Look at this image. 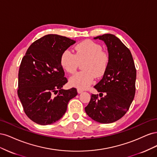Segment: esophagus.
<instances>
[{
  "label": "esophagus",
  "instance_id": "esophagus-1",
  "mask_svg": "<svg viewBox=\"0 0 157 157\" xmlns=\"http://www.w3.org/2000/svg\"><path fill=\"white\" fill-rule=\"evenodd\" d=\"M77 92H78V94H81L82 92H83V90H80V89H78V90H77Z\"/></svg>",
  "mask_w": 157,
  "mask_h": 157
}]
</instances>
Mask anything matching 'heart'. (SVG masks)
<instances>
[{
	"label": "heart",
	"instance_id": "1",
	"mask_svg": "<svg viewBox=\"0 0 157 157\" xmlns=\"http://www.w3.org/2000/svg\"><path fill=\"white\" fill-rule=\"evenodd\" d=\"M75 53L69 50H64L60 61L63 68L69 73H74L77 69L78 61L85 60L81 72L76 73L69 78L71 86L80 90L88 88L95 76L101 77L105 72L109 64V56L103 52L101 46L92 40H86L75 46Z\"/></svg>",
	"mask_w": 157,
	"mask_h": 157
}]
</instances>
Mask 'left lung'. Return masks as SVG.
Returning <instances> with one entry per match:
<instances>
[{"label":"left lung","instance_id":"8db88e82","mask_svg":"<svg viewBox=\"0 0 157 157\" xmlns=\"http://www.w3.org/2000/svg\"><path fill=\"white\" fill-rule=\"evenodd\" d=\"M94 39L104 42L109 61L102 79L94 86L101 98L92 94L85 111L94 121L109 124L119 120L129 109L136 92V69L130 50L115 35L104 34Z\"/></svg>","mask_w":157,"mask_h":157}]
</instances>
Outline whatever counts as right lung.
Returning a JSON list of instances; mask_svg holds the SVG:
<instances>
[{
  "label": "right lung",
  "instance_id": "right-lung-1",
  "mask_svg": "<svg viewBox=\"0 0 157 157\" xmlns=\"http://www.w3.org/2000/svg\"><path fill=\"white\" fill-rule=\"evenodd\" d=\"M75 40L58 35H47L29 46L18 73L17 95L26 115L40 125L59 121L67 111L77 89H63L67 82L60 58Z\"/></svg>",
  "mask_w": 157,
  "mask_h": 157
}]
</instances>
